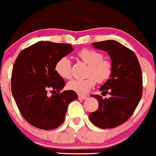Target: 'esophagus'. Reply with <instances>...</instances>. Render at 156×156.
<instances>
[{
    "label": "esophagus",
    "mask_w": 156,
    "mask_h": 156,
    "mask_svg": "<svg viewBox=\"0 0 156 156\" xmlns=\"http://www.w3.org/2000/svg\"><path fill=\"white\" fill-rule=\"evenodd\" d=\"M87 98V96L85 95H81V94H78V99H81V100H83V99H86Z\"/></svg>",
    "instance_id": "obj_1"
}]
</instances>
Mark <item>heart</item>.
Masks as SVG:
<instances>
[{"instance_id": "1", "label": "heart", "mask_w": 156, "mask_h": 156, "mask_svg": "<svg viewBox=\"0 0 156 156\" xmlns=\"http://www.w3.org/2000/svg\"><path fill=\"white\" fill-rule=\"evenodd\" d=\"M81 60L89 65L87 77L83 80H72L67 84L69 90L80 94H85L90 91L96 83L105 82L111 76L112 73V63L110 60L103 59V54L93 49L84 48L77 53ZM71 62L66 57L57 60L55 65L56 72L63 79H69L72 76Z\"/></svg>"}]
</instances>
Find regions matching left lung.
Instances as JSON below:
<instances>
[{
  "instance_id": "left-lung-1",
  "label": "left lung",
  "mask_w": 156,
  "mask_h": 156,
  "mask_svg": "<svg viewBox=\"0 0 156 156\" xmlns=\"http://www.w3.org/2000/svg\"><path fill=\"white\" fill-rule=\"evenodd\" d=\"M93 47L106 51L110 56L112 73L99 91L109 93L103 99L91 95L99 103L96 111L89 115L90 121L101 129H112L124 123L131 117L142 95V74L136 55L115 41L93 43Z\"/></svg>"
}]
</instances>
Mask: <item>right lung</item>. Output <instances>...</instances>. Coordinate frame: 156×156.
Masks as SVG:
<instances>
[{
  "label": "right lung",
  "instance_id": "1",
  "mask_svg": "<svg viewBox=\"0 0 156 156\" xmlns=\"http://www.w3.org/2000/svg\"><path fill=\"white\" fill-rule=\"evenodd\" d=\"M73 50L71 44L41 41L17 56L11 74V92L22 116L33 126L44 130L60 126L69 103L78 98L73 90L60 93L66 83L55 69L57 60ZM49 89L58 93L49 97Z\"/></svg>",
  "mask_w": 156,
  "mask_h": 156
}]
</instances>
